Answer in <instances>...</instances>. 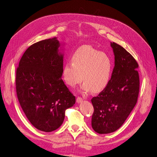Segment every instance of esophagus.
<instances>
[{
	"label": "esophagus",
	"mask_w": 157,
	"mask_h": 157,
	"mask_svg": "<svg viewBox=\"0 0 157 157\" xmlns=\"http://www.w3.org/2000/svg\"><path fill=\"white\" fill-rule=\"evenodd\" d=\"M83 101V99H82V98H81V97H77V103H80L81 101Z\"/></svg>",
	"instance_id": "34e87169"
}]
</instances>
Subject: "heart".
Segmentation results:
<instances>
[{
	"instance_id": "1",
	"label": "heart",
	"mask_w": 157,
	"mask_h": 157,
	"mask_svg": "<svg viewBox=\"0 0 157 157\" xmlns=\"http://www.w3.org/2000/svg\"><path fill=\"white\" fill-rule=\"evenodd\" d=\"M71 63H66L63 69V77L69 86L75 87L84 81L82 89L88 92L97 93L105 88L110 82L113 62L105 52L90 45L81 46L71 56ZM83 77H82V76Z\"/></svg>"
}]
</instances>
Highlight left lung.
Listing matches in <instances>:
<instances>
[{
  "mask_svg": "<svg viewBox=\"0 0 157 157\" xmlns=\"http://www.w3.org/2000/svg\"><path fill=\"white\" fill-rule=\"evenodd\" d=\"M115 54L110 82L96 97L91 99L94 107L92 126L98 134L118 130L135 107L140 92L138 63L129 52L111 42Z\"/></svg>",
  "mask_w": 157,
  "mask_h": 157,
  "instance_id": "obj_1",
  "label": "left lung"
}]
</instances>
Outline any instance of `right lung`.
Here are the masks:
<instances>
[{
    "label": "right lung",
    "mask_w": 157,
    "mask_h": 157,
    "mask_svg": "<svg viewBox=\"0 0 157 157\" xmlns=\"http://www.w3.org/2000/svg\"><path fill=\"white\" fill-rule=\"evenodd\" d=\"M56 38L37 42L28 48L16 75V94L27 119L36 129L50 132L62 124L66 109L75 97L61 76L63 57Z\"/></svg>",
    "instance_id": "1"
}]
</instances>
